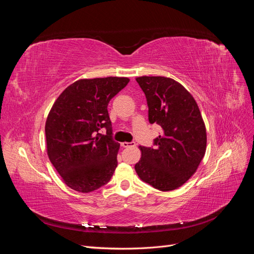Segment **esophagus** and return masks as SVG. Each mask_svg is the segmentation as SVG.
<instances>
[{
    "instance_id": "1",
    "label": "esophagus",
    "mask_w": 254,
    "mask_h": 254,
    "mask_svg": "<svg viewBox=\"0 0 254 254\" xmlns=\"http://www.w3.org/2000/svg\"><path fill=\"white\" fill-rule=\"evenodd\" d=\"M121 146H122V147H124V148L133 147V146H135V143H134V142H130V143H128V142H123V143H121Z\"/></svg>"
}]
</instances>
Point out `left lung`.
Returning a JSON list of instances; mask_svg holds the SVG:
<instances>
[{"label":"left lung","mask_w":254,"mask_h":254,"mask_svg":"<svg viewBox=\"0 0 254 254\" xmlns=\"http://www.w3.org/2000/svg\"><path fill=\"white\" fill-rule=\"evenodd\" d=\"M135 80L145 93L148 120L162 128L155 148L140 146L134 165L140 179L159 190L182 187L204 157L206 129L193 95L182 84L164 76H140Z\"/></svg>","instance_id":"8db88e82"}]
</instances>
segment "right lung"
Here are the masks:
<instances>
[{"label":"right lung","mask_w":254,"mask_h":254,"mask_svg":"<svg viewBox=\"0 0 254 254\" xmlns=\"http://www.w3.org/2000/svg\"><path fill=\"white\" fill-rule=\"evenodd\" d=\"M129 78H83L64 90L45 122L49 159L66 186L91 193L105 186L118 166L120 144L112 140L110 99ZM102 127L106 135L99 133Z\"/></svg>","instance_id":"1"}]
</instances>
